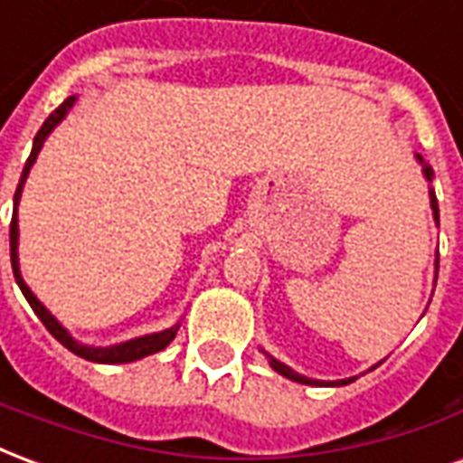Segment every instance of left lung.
I'll return each instance as SVG.
<instances>
[{
	"label": "left lung",
	"mask_w": 463,
	"mask_h": 463,
	"mask_svg": "<svg viewBox=\"0 0 463 463\" xmlns=\"http://www.w3.org/2000/svg\"><path fill=\"white\" fill-rule=\"evenodd\" d=\"M419 161H421V165H424V175H427V181H431V175H434V171H431V165H429L421 156H417ZM429 198H431V211H434V221L439 222V203H437V195H434V191H429ZM270 367L275 369V372H280L282 377L292 379V382H300V384H325V382H315V379H307V377H300L298 372H292L288 364H282V362H278V359L270 357ZM349 382H354V379H340V382H335L337 387H342V384H349Z\"/></svg>",
	"instance_id": "1"
}]
</instances>
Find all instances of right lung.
<instances>
[{"instance_id": "1", "label": "right lung", "mask_w": 463, "mask_h": 463, "mask_svg": "<svg viewBox=\"0 0 463 463\" xmlns=\"http://www.w3.org/2000/svg\"><path fill=\"white\" fill-rule=\"evenodd\" d=\"M74 96H69L64 104L59 106L56 111H52L49 114V118H46L44 123H42V128H39V133L34 136V148H32V156L26 158V165L24 171H22V178H19V185H16V193H14V215H12V222H9V255H12V270H14V278L16 282H19V288H22V292H24V298L29 300V305H32V310L36 312V317L44 322V327L52 335H54L56 340L61 342L66 349H71L74 354H79V357L89 359V362H101V364H121V362H133V359H141V357H148V354H153V352H161L168 342L175 337V332H178V327H171V330H163V332H156V335H146V337H138V340H131V342H123V345H116V347H86V345H79V342L69 335V332L59 325V322L46 312V307L42 305V302L36 300L34 292L26 288V282L22 280V272H19V260H16V241H19V228H16V203H19V195H22V188H24V181L26 175H29V168L34 165L36 156H39V151H42V146H44V138L49 136V133L54 131V126L61 118L66 116V111L74 106Z\"/></svg>"}]
</instances>
